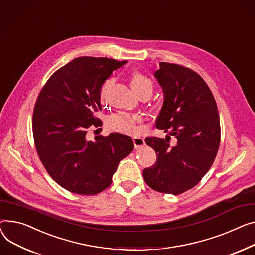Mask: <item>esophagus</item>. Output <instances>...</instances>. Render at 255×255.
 Wrapping results in <instances>:
<instances>
[{
    "mask_svg": "<svg viewBox=\"0 0 255 255\" xmlns=\"http://www.w3.org/2000/svg\"><path fill=\"white\" fill-rule=\"evenodd\" d=\"M133 142H134V146L136 148L145 144L144 139L142 137H139V136L138 137H133Z\"/></svg>",
    "mask_w": 255,
    "mask_h": 255,
    "instance_id": "esophagus-1",
    "label": "esophagus"
}]
</instances>
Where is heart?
<instances>
[{"label": "heart", "mask_w": 255, "mask_h": 255, "mask_svg": "<svg viewBox=\"0 0 255 255\" xmlns=\"http://www.w3.org/2000/svg\"><path fill=\"white\" fill-rule=\"evenodd\" d=\"M114 83L113 78L107 79L100 88V98L105 100L106 94L110 87ZM130 84L132 89L138 96L149 97L154 92V83L151 79L148 78L141 72L135 71L130 75ZM141 121V117L136 114L128 113H117L109 117L107 121V126L116 132H120L124 134H134L137 130L136 124Z\"/></svg>", "instance_id": "obj_1"}]
</instances>
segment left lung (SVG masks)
<instances>
[{"label":"left lung","mask_w":255,"mask_h":255,"mask_svg":"<svg viewBox=\"0 0 255 255\" xmlns=\"http://www.w3.org/2000/svg\"><path fill=\"white\" fill-rule=\"evenodd\" d=\"M165 100L157 129L176 138L146 137L155 149L156 163L143 169L145 183L160 193L179 195L193 189L212 166L220 142L216 101L206 82L189 67L160 62L155 73Z\"/></svg>","instance_id":"obj_1"}]
</instances>
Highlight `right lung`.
I'll use <instances>...</instances> for the list:
<instances>
[{"mask_svg": "<svg viewBox=\"0 0 255 255\" xmlns=\"http://www.w3.org/2000/svg\"><path fill=\"white\" fill-rule=\"evenodd\" d=\"M106 57L83 56L51 75L41 89L32 113V135L48 174L63 189L96 195L112 183L119 162L134 148L126 135L86 138L90 127L103 122L100 88L112 72L126 64Z\"/></svg>", "mask_w": 255, "mask_h": 255, "instance_id": "obj_1", "label": "right lung"}]
</instances>
